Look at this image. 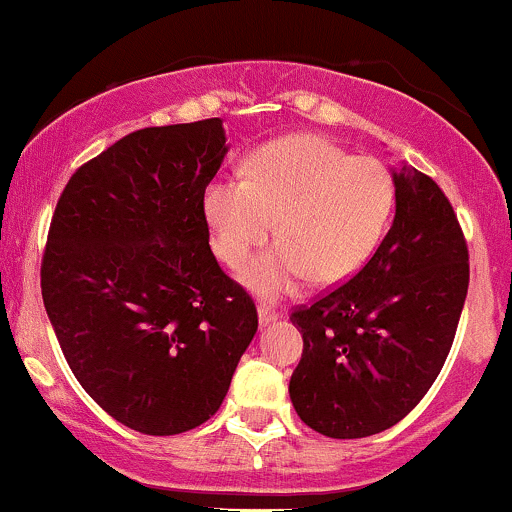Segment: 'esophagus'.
Listing matches in <instances>:
<instances>
[{"label":"esophagus","instance_id":"obj_1","mask_svg":"<svg viewBox=\"0 0 512 512\" xmlns=\"http://www.w3.org/2000/svg\"><path fill=\"white\" fill-rule=\"evenodd\" d=\"M257 316H260V324L267 326V324H272V321L279 319V311H274V309H270V306L262 304L260 309H257Z\"/></svg>","mask_w":512,"mask_h":512}]
</instances>
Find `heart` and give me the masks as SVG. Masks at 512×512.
<instances>
[{
	"mask_svg": "<svg viewBox=\"0 0 512 512\" xmlns=\"http://www.w3.org/2000/svg\"><path fill=\"white\" fill-rule=\"evenodd\" d=\"M395 206V184L378 159L351 157L316 134L262 144L242 179H213L203 215L213 252L238 267L272 233L277 245L247 262L242 284L265 299L297 289L306 277L338 284L378 247Z\"/></svg>",
	"mask_w": 512,
	"mask_h": 512,
	"instance_id": "b5f03b06",
	"label": "heart"
}]
</instances>
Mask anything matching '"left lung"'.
<instances>
[{
	"mask_svg": "<svg viewBox=\"0 0 512 512\" xmlns=\"http://www.w3.org/2000/svg\"><path fill=\"white\" fill-rule=\"evenodd\" d=\"M395 220L365 267L292 314L304 353L289 380L301 422L331 439L390 429L444 368L466 292L469 247L444 191L402 166Z\"/></svg>",
	"mask_w": 512,
	"mask_h": 512,
	"instance_id": "obj_1",
	"label": "left lung"
}]
</instances>
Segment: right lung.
<instances>
[{"instance_id": "right-lung-1", "label": "right lung", "mask_w": 512, "mask_h": 512, "mask_svg": "<svg viewBox=\"0 0 512 512\" xmlns=\"http://www.w3.org/2000/svg\"><path fill=\"white\" fill-rule=\"evenodd\" d=\"M225 154L218 117L137 129L80 166L53 213L43 306L83 390L134 432L211 419L257 331L208 245L203 191Z\"/></svg>"}]
</instances>
